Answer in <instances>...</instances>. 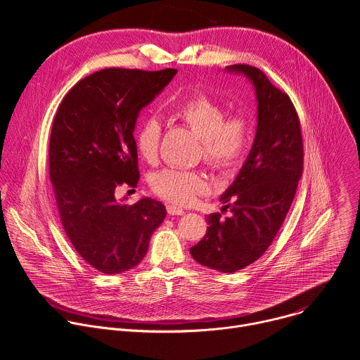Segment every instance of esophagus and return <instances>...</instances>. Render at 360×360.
Returning <instances> with one entry per match:
<instances>
[{
  "mask_svg": "<svg viewBox=\"0 0 360 360\" xmlns=\"http://www.w3.org/2000/svg\"><path fill=\"white\" fill-rule=\"evenodd\" d=\"M167 211L169 215H184L185 214V211L181 207H176V205H174V203L167 205Z\"/></svg>",
  "mask_w": 360,
  "mask_h": 360,
  "instance_id": "esophagus-1",
  "label": "esophagus"
}]
</instances>
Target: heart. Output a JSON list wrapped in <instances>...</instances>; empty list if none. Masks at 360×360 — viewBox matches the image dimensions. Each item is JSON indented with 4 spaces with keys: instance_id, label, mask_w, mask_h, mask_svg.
Wrapping results in <instances>:
<instances>
[{
    "instance_id": "1",
    "label": "heart",
    "mask_w": 360,
    "mask_h": 360,
    "mask_svg": "<svg viewBox=\"0 0 360 360\" xmlns=\"http://www.w3.org/2000/svg\"><path fill=\"white\" fill-rule=\"evenodd\" d=\"M169 111L199 136V158L214 171L226 174L243 164L253 141V122L248 114L226 115L221 102L205 94L178 101ZM134 142L146 162L155 161L161 142L158 120H143L135 131ZM150 188L169 202L188 205L210 191V179L200 171L168 168L152 175Z\"/></svg>"
}]
</instances>
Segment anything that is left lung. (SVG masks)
<instances>
[{"instance_id": "obj_1", "label": "left lung", "mask_w": 360, "mask_h": 360, "mask_svg": "<svg viewBox=\"0 0 360 360\" xmlns=\"http://www.w3.org/2000/svg\"><path fill=\"white\" fill-rule=\"evenodd\" d=\"M258 98V127L246 162L221 196L232 217H207L208 229L192 258L203 266L232 274L258 261L279 232L303 171L300 121L286 92L276 88L256 67L235 64Z\"/></svg>"}]
</instances>
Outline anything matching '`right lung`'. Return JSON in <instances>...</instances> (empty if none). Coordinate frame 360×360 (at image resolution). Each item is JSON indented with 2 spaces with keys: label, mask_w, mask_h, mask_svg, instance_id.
Listing matches in <instances>:
<instances>
[{
  "label": "right lung",
  "mask_w": 360,
  "mask_h": 360,
  "mask_svg": "<svg viewBox=\"0 0 360 360\" xmlns=\"http://www.w3.org/2000/svg\"><path fill=\"white\" fill-rule=\"evenodd\" d=\"M176 70L105 68L64 96L49 138V179L63 228L81 258L102 274L136 266L167 217L155 199L127 205L115 191L139 179L134 129L138 112Z\"/></svg>",
  "instance_id": "1"
}]
</instances>
